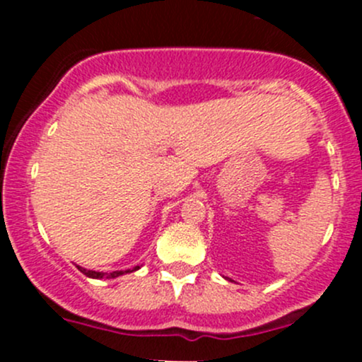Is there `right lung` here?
Wrapping results in <instances>:
<instances>
[{
    "instance_id": "add662e5",
    "label": "right lung",
    "mask_w": 362,
    "mask_h": 362,
    "mask_svg": "<svg viewBox=\"0 0 362 362\" xmlns=\"http://www.w3.org/2000/svg\"><path fill=\"white\" fill-rule=\"evenodd\" d=\"M78 269H80V272L83 273V275L89 276V279H105V276H107V279H115V276L122 275V273H129V269H127V272H112V273L93 272V269H86V268H82V266H78ZM136 269H138V266H136V268H134V269H131V272H136Z\"/></svg>"
}]
</instances>
